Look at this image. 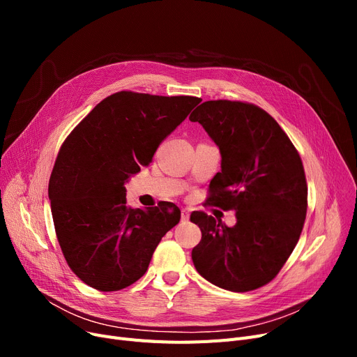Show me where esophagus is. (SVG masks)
Returning <instances> with one entry per match:
<instances>
[{"label": "esophagus", "mask_w": 357, "mask_h": 357, "mask_svg": "<svg viewBox=\"0 0 357 357\" xmlns=\"http://www.w3.org/2000/svg\"><path fill=\"white\" fill-rule=\"evenodd\" d=\"M181 220H182L183 222H188V221H190V210H188V208H183V210L181 211Z\"/></svg>", "instance_id": "esophagus-1"}]
</instances>
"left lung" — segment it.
Wrapping results in <instances>:
<instances>
[{"label":"left lung","instance_id":"8db88e82","mask_svg":"<svg viewBox=\"0 0 357 357\" xmlns=\"http://www.w3.org/2000/svg\"><path fill=\"white\" fill-rule=\"evenodd\" d=\"M221 153L210 202L236 211V224L195 211L202 237L192 249L198 273L233 292L253 291L282 269L301 236L307 181L296 149L261 108L240 101H205L190 116Z\"/></svg>","mask_w":357,"mask_h":357}]
</instances>
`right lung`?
Instances as JSON below:
<instances>
[{
    "instance_id": "1",
    "label": "right lung",
    "mask_w": 357,
    "mask_h": 357,
    "mask_svg": "<svg viewBox=\"0 0 357 357\" xmlns=\"http://www.w3.org/2000/svg\"><path fill=\"white\" fill-rule=\"evenodd\" d=\"M199 101L116 92L63 142L49 199L63 256L86 285L111 292L135 284L162 237L179 222L181 210L172 202L130 208L124 185Z\"/></svg>"
}]
</instances>
